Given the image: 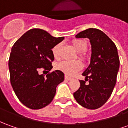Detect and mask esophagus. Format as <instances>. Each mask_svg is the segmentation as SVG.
Masks as SVG:
<instances>
[{
  "label": "esophagus",
  "mask_w": 128,
  "mask_h": 128,
  "mask_svg": "<svg viewBox=\"0 0 128 128\" xmlns=\"http://www.w3.org/2000/svg\"><path fill=\"white\" fill-rule=\"evenodd\" d=\"M71 78H70V77H68V76H65V80H71Z\"/></svg>",
  "instance_id": "1"
}]
</instances>
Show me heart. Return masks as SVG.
Returning a JSON list of instances; mask_svg holds the SVG:
<instances>
[{
	"label": "heart",
	"mask_w": 128,
	"mask_h": 128,
	"mask_svg": "<svg viewBox=\"0 0 128 128\" xmlns=\"http://www.w3.org/2000/svg\"><path fill=\"white\" fill-rule=\"evenodd\" d=\"M72 46H74V49L78 52H79L78 55L80 58L84 59L86 56L82 52L83 51H85L87 48V43L82 40L76 39L72 41ZM60 44H57L56 46H54L52 49L53 57L57 60L60 57ZM82 67V64L79 61H73V62L63 61L56 64V68L62 71L67 76H74L76 72L80 70Z\"/></svg>",
	"instance_id": "obj_1"
}]
</instances>
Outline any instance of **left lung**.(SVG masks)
<instances>
[{
  "label": "left lung",
  "mask_w": 128,
  "mask_h": 128,
  "mask_svg": "<svg viewBox=\"0 0 128 128\" xmlns=\"http://www.w3.org/2000/svg\"><path fill=\"white\" fill-rule=\"evenodd\" d=\"M76 38L89 39L91 56L89 65L82 74L85 80H80V87L74 97L83 107L96 109L106 102L116 85L120 66L117 48L103 31L97 28L81 31Z\"/></svg>",
  "instance_id": "obj_1"
}]
</instances>
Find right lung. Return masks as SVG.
<instances>
[{"label":"right lung","mask_w":128,"mask_h":128,"mask_svg":"<svg viewBox=\"0 0 128 128\" xmlns=\"http://www.w3.org/2000/svg\"><path fill=\"white\" fill-rule=\"evenodd\" d=\"M64 37H53L40 28L26 32L11 49L9 66L10 82L21 102L31 109L45 107L52 101L56 88L64 80L62 71L55 70L44 77L40 68L50 71L54 60L52 49Z\"/></svg>","instance_id":"1"}]
</instances>
